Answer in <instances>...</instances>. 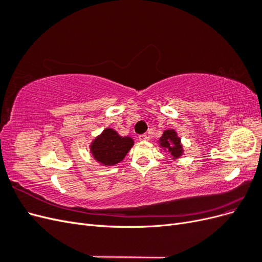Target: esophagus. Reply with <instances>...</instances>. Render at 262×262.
<instances>
[{"mask_svg": "<svg viewBox=\"0 0 262 262\" xmlns=\"http://www.w3.org/2000/svg\"><path fill=\"white\" fill-rule=\"evenodd\" d=\"M139 140L140 141H147V140H149V137L147 136V134H140Z\"/></svg>", "mask_w": 262, "mask_h": 262, "instance_id": "1", "label": "esophagus"}]
</instances>
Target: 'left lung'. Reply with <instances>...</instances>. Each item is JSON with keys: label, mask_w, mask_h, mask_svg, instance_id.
Wrapping results in <instances>:
<instances>
[{"label": "left lung", "mask_w": 262, "mask_h": 262, "mask_svg": "<svg viewBox=\"0 0 262 262\" xmlns=\"http://www.w3.org/2000/svg\"><path fill=\"white\" fill-rule=\"evenodd\" d=\"M162 147L170 152L173 158H177L182 154V146L180 144V139L177 137V133L173 130L164 131L162 138L160 139Z\"/></svg>", "instance_id": "left-lung-1"}]
</instances>
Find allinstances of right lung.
Returning <instances> with one entry per match:
<instances>
[{"label":"right lung","instance_id":"obj_1","mask_svg":"<svg viewBox=\"0 0 262 262\" xmlns=\"http://www.w3.org/2000/svg\"><path fill=\"white\" fill-rule=\"evenodd\" d=\"M133 143L134 142L131 138H122L115 130L106 129L93 141L91 150L97 162L113 166L123 160Z\"/></svg>","mask_w":262,"mask_h":262}]
</instances>
